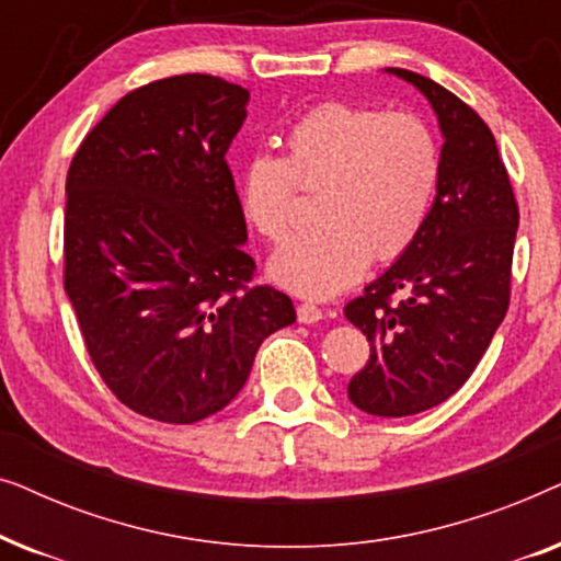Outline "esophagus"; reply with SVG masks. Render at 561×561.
Wrapping results in <instances>:
<instances>
[{"instance_id":"34e87169","label":"esophagus","mask_w":561,"mask_h":561,"mask_svg":"<svg viewBox=\"0 0 561 561\" xmlns=\"http://www.w3.org/2000/svg\"><path fill=\"white\" fill-rule=\"evenodd\" d=\"M296 313L301 324H317V321L324 319V311H321L317 304H298Z\"/></svg>"}]
</instances>
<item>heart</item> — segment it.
Here are the masks:
<instances>
[{"label": "heart", "mask_w": 561, "mask_h": 561, "mask_svg": "<svg viewBox=\"0 0 561 561\" xmlns=\"http://www.w3.org/2000/svg\"><path fill=\"white\" fill-rule=\"evenodd\" d=\"M442 152L411 112L327 102L286 135V156L255 152L242 168L240 202L265 240L288 234L298 188L319 198V232L280 244L271 278L304 298L355 286L370 255L393 263L416 242L432 209Z\"/></svg>", "instance_id": "b5f03b06"}]
</instances>
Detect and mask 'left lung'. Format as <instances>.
<instances>
[{"label":"left lung","instance_id":"1","mask_svg":"<svg viewBox=\"0 0 561 561\" xmlns=\"http://www.w3.org/2000/svg\"><path fill=\"white\" fill-rule=\"evenodd\" d=\"M388 73L428 99L444 135L424 229L344 306L370 342V359L347 386L350 401L373 416L401 419L447 401L485 355L511 301L518 204L480 114L426 76Z\"/></svg>","mask_w":561,"mask_h":561}]
</instances>
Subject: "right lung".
Instances as JSON below:
<instances>
[{
    "label": "right lung",
    "mask_w": 561,
    "mask_h": 561,
    "mask_svg": "<svg viewBox=\"0 0 561 561\" xmlns=\"http://www.w3.org/2000/svg\"><path fill=\"white\" fill-rule=\"evenodd\" d=\"M250 91L183 73L122 96L66 179L64 286L89 357L127 409L196 424L240 393L296 311L255 260L227 150Z\"/></svg>",
    "instance_id": "add662e5"
}]
</instances>
